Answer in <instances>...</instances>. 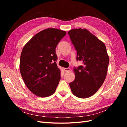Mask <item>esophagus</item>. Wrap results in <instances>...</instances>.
Instances as JSON below:
<instances>
[{"label": "esophagus", "instance_id": "1", "mask_svg": "<svg viewBox=\"0 0 127 127\" xmlns=\"http://www.w3.org/2000/svg\"><path fill=\"white\" fill-rule=\"evenodd\" d=\"M64 71L68 72V71H70V68H64Z\"/></svg>", "mask_w": 127, "mask_h": 127}]
</instances>
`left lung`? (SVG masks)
Segmentation results:
<instances>
[{
    "mask_svg": "<svg viewBox=\"0 0 127 127\" xmlns=\"http://www.w3.org/2000/svg\"><path fill=\"white\" fill-rule=\"evenodd\" d=\"M68 34L77 51V61L83 64L74 68L75 78L69 86L76 96L88 98L98 91L106 78L109 63L106 47L86 29H72Z\"/></svg>",
    "mask_w": 127,
    "mask_h": 127,
    "instance_id": "obj_1",
    "label": "left lung"
}]
</instances>
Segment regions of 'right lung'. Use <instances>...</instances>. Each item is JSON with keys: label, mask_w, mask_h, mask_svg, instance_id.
Wrapping results in <instances>:
<instances>
[{"label": "right lung", "mask_w": 127, "mask_h": 127, "mask_svg": "<svg viewBox=\"0 0 127 127\" xmlns=\"http://www.w3.org/2000/svg\"><path fill=\"white\" fill-rule=\"evenodd\" d=\"M66 32L47 29L37 33L22 50L20 68L29 90L39 97L55 93L60 80V70L56 61V48Z\"/></svg>", "instance_id": "1"}]
</instances>
